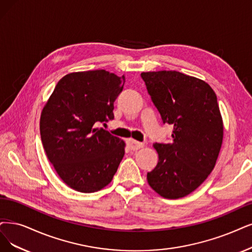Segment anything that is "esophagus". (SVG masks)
Returning <instances> with one entry per match:
<instances>
[{
    "instance_id": "esophagus-1",
    "label": "esophagus",
    "mask_w": 252,
    "mask_h": 252,
    "mask_svg": "<svg viewBox=\"0 0 252 252\" xmlns=\"http://www.w3.org/2000/svg\"><path fill=\"white\" fill-rule=\"evenodd\" d=\"M126 144H127V147L131 151H138V150H140L141 147H143V143L142 142L136 141V140H134V139H127Z\"/></svg>"
}]
</instances>
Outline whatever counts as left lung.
Masks as SVG:
<instances>
[{
    "instance_id": "8db88e82",
    "label": "left lung",
    "mask_w": 252,
    "mask_h": 252,
    "mask_svg": "<svg viewBox=\"0 0 252 252\" xmlns=\"http://www.w3.org/2000/svg\"><path fill=\"white\" fill-rule=\"evenodd\" d=\"M163 124L173 126L170 143H155L159 155L147 182L161 196L178 199L206 181L223 138L216 93L208 83L175 70L142 72Z\"/></svg>"
}]
</instances>
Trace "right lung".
Instances as JSON below:
<instances>
[{
  "instance_id": "add662e5",
  "label": "right lung",
  "mask_w": 252,
  "mask_h": 252,
  "mask_svg": "<svg viewBox=\"0 0 252 252\" xmlns=\"http://www.w3.org/2000/svg\"><path fill=\"white\" fill-rule=\"evenodd\" d=\"M125 76L104 69L68 73L56 85L40 116V136L50 162L71 189L92 193L111 183L125 142L99 124L114 119Z\"/></svg>"
}]
</instances>
